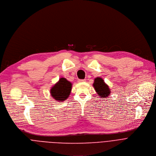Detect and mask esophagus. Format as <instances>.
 <instances>
[{"label": "esophagus", "instance_id": "1", "mask_svg": "<svg viewBox=\"0 0 156 156\" xmlns=\"http://www.w3.org/2000/svg\"><path fill=\"white\" fill-rule=\"evenodd\" d=\"M85 81V79H79L78 80V82H83Z\"/></svg>", "mask_w": 156, "mask_h": 156}]
</instances>
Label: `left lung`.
Listing matches in <instances>:
<instances>
[{
	"mask_svg": "<svg viewBox=\"0 0 156 156\" xmlns=\"http://www.w3.org/2000/svg\"><path fill=\"white\" fill-rule=\"evenodd\" d=\"M93 85L96 92L97 93V94L98 96H100V98H107L111 94V91L109 86L101 77L95 78Z\"/></svg>",
	"mask_w": 156,
	"mask_h": 156,
	"instance_id": "8db88e82",
	"label": "left lung"
}]
</instances>
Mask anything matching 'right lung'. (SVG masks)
<instances>
[{
	"instance_id": "add662e5",
	"label": "right lung",
	"mask_w": 156,
	"mask_h": 156,
	"mask_svg": "<svg viewBox=\"0 0 156 156\" xmlns=\"http://www.w3.org/2000/svg\"><path fill=\"white\" fill-rule=\"evenodd\" d=\"M72 85V83L66 79L60 78L50 89V95L56 101H64L70 95Z\"/></svg>"
}]
</instances>
